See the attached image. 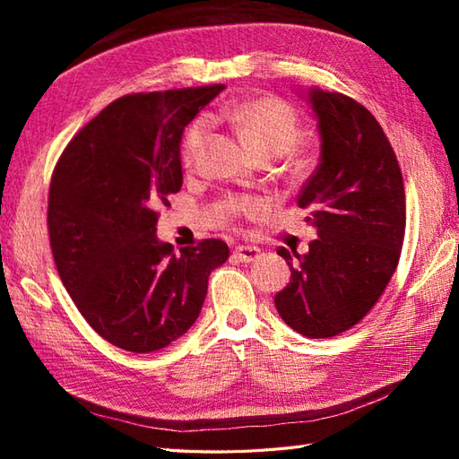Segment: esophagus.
Returning <instances> with one entry per match:
<instances>
[{
  "instance_id": "obj_1",
  "label": "esophagus",
  "mask_w": 459,
  "mask_h": 459,
  "mask_svg": "<svg viewBox=\"0 0 459 459\" xmlns=\"http://www.w3.org/2000/svg\"><path fill=\"white\" fill-rule=\"evenodd\" d=\"M232 256H235L238 262L250 264V262H255L262 256V250L256 247H237L235 252H232Z\"/></svg>"
}]
</instances>
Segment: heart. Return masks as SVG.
Returning a JSON list of instances; mask_svg holds the SVG:
<instances>
[{
    "mask_svg": "<svg viewBox=\"0 0 459 459\" xmlns=\"http://www.w3.org/2000/svg\"><path fill=\"white\" fill-rule=\"evenodd\" d=\"M217 120L229 122L264 158L286 153L296 143L299 132L296 110L278 96H260V99L224 106L217 112ZM207 130L209 126L204 120H197L187 130L183 142V160L187 165L197 160L207 138ZM227 209L255 214L264 209V204L252 199H230Z\"/></svg>",
    "mask_w": 459,
    "mask_h": 459,
    "instance_id": "1",
    "label": "heart"
}]
</instances>
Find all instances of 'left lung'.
Returning <instances> with one entry per match:
<instances>
[{
  "label": "left lung",
  "mask_w": 459,
  "mask_h": 459,
  "mask_svg": "<svg viewBox=\"0 0 459 459\" xmlns=\"http://www.w3.org/2000/svg\"><path fill=\"white\" fill-rule=\"evenodd\" d=\"M317 120L319 163L298 195L317 230L307 255L278 248L290 284L274 304L309 339L343 333L363 319L401 258L404 185L391 142L363 104L341 92L309 89Z\"/></svg>",
  "instance_id": "1"
}]
</instances>
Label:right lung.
Here are the masks:
<instances>
[{
  "mask_svg": "<svg viewBox=\"0 0 459 459\" xmlns=\"http://www.w3.org/2000/svg\"><path fill=\"white\" fill-rule=\"evenodd\" d=\"M224 84L130 94L66 145L48 189L47 227L68 294L108 343L152 353L199 317L227 242L175 252L155 235L158 209L183 185L181 135Z\"/></svg>",
  "mask_w": 459,
  "mask_h": 459,
  "instance_id": "add662e5",
  "label": "right lung"
}]
</instances>
